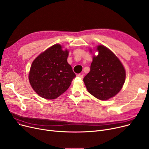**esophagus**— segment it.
I'll use <instances>...</instances> for the list:
<instances>
[{
	"instance_id": "esophagus-1",
	"label": "esophagus",
	"mask_w": 149,
	"mask_h": 149,
	"mask_svg": "<svg viewBox=\"0 0 149 149\" xmlns=\"http://www.w3.org/2000/svg\"><path fill=\"white\" fill-rule=\"evenodd\" d=\"M83 75H84L83 74H79V75H78V77L81 78V79H83Z\"/></svg>"
}]
</instances>
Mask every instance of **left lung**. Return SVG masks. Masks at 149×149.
I'll list each match as a JSON object with an SVG mask.
<instances>
[{"label": "left lung", "instance_id": "obj_1", "mask_svg": "<svg viewBox=\"0 0 149 149\" xmlns=\"http://www.w3.org/2000/svg\"><path fill=\"white\" fill-rule=\"evenodd\" d=\"M97 56L93 54L90 72L83 81L88 91L98 100L106 101L115 97L126 80V70L118 57L106 46H96ZM92 53L93 50L89 49Z\"/></svg>", "mask_w": 149, "mask_h": 149}]
</instances>
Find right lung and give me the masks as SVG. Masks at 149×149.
Returning a JSON list of instances; mask_svg holds the SVG:
<instances>
[{
	"label": "right lung",
	"mask_w": 149,
	"mask_h": 149,
	"mask_svg": "<svg viewBox=\"0 0 149 149\" xmlns=\"http://www.w3.org/2000/svg\"><path fill=\"white\" fill-rule=\"evenodd\" d=\"M69 51L55 44L34 59L28 74L30 85L37 94L47 100L56 99L70 86L75 77L67 61Z\"/></svg>",
	"instance_id": "add662e5"
}]
</instances>
